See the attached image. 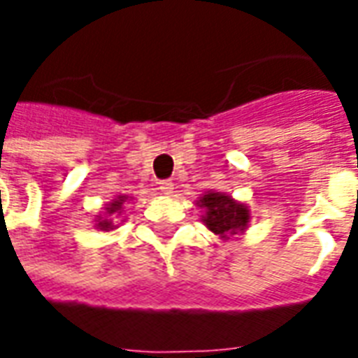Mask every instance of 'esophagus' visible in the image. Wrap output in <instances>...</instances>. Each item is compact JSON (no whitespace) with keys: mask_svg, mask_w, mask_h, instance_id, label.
Segmentation results:
<instances>
[{"mask_svg":"<svg viewBox=\"0 0 358 358\" xmlns=\"http://www.w3.org/2000/svg\"><path fill=\"white\" fill-rule=\"evenodd\" d=\"M159 189H161V194L172 195V194H174V182H171V180L159 182Z\"/></svg>","mask_w":358,"mask_h":358,"instance_id":"34e87169","label":"esophagus"}]
</instances>
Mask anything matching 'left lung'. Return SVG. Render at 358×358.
Returning a JSON list of instances; mask_svg holds the SVG:
<instances>
[{"instance_id": "1", "label": "left lung", "mask_w": 358, "mask_h": 358, "mask_svg": "<svg viewBox=\"0 0 358 358\" xmlns=\"http://www.w3.org/2000/svg\"><path fill=\"white\" fill-rule=\"evenodd\" d=\"M195 205L203 209V224L222 241L230 240L232 236H241L248 230L251 210L245 203L236 201L232 195L209 189Z\"/></svg>"}]
</instances>
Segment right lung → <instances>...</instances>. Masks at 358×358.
Returning <instances> with one entry per match:
<instances>
[{
	"mask_svg": "<svg viewBox=\"0 0 358 358\" xmlns=\"http://www.w3.org/2000/svg\"><path fill=\"white\" fill-rule=\"evenodd\" d=\"M130 201H132L130 195H117V197H113L109 203H105L103 213H99L97 218H95V228H97L99 232H113V230H117L118 226L126 220V218H122L124 203Z\"/></svg>",
	"mask_w": 358,
	"mask_h": 358,
	"instance_id": "obj_1",
	"label": "right lung"
}]
</instances>
